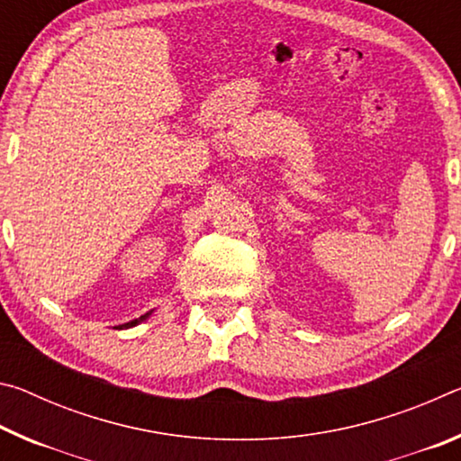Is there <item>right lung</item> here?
Here are the masks:
<instances>
[{"label": "right lung", "mask_w": 461, "mask_h": 461, "mask_svg": "<svg viewBox=\"0 0 461 461\" xmlns=\"http://www.w3.org/2000/svg\"><path fill=\"white\" fill-rule=\"evenodd\" d=\"M150 313H152V311H148V313H146V315H142V317H138V319H134V321H128V323H123V325H120V330H122V327H134V325H138V323H142V321H144V319H148V317H150Z\"/></svg>", "instance_id": "add662e5"}]
</instances>
